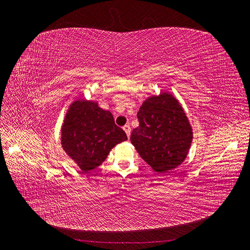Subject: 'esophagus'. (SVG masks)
<instances>
[{
  "label": "esophagus",
  "instance_id": "34e87169",
  "mask_svg": "<svg viewBox=\"0 0 250 250\" xmlns=\"http://www.w3.org/2000/svg\"><path fill=\"white\" fill-rule=\"evenodd\" d=\"M123 129H124V131L126 132L127 137L129 138V137H130V131H131V128H130V126H129V125H125V126L123 127Z\"/></svg>",
  "mask_w": 250,
  "mask_h": 250
}]
</instances>
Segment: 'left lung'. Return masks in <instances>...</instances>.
I'll use <instances>...</instances> for the list:
<instances>
[{
  "label": "left lung",
  "mask_w": 250,
  "mask_h": 250,
  "mask_svg": "<svg viewBox=\"0 0 250 250\" xmlns=\"http://www.w3.org/2000/svg\"><path fill=\"white\" fill-rule=\"evenodd\" d=\"M138 119L140 125L130 141L151 168L165 173L185 161L193 131L177 99L168 93L150 97L140 107Z\"/></svg>",
  "instance_id": "obj_1"
}]
</instances>
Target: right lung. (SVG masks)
Returning a JSON list of instances; mask_svg holds the SVG:
<instances>
[{
  "instance_id": "1",
  "label": "right lung",
  "mask_w": 250,
  "mask_h": 250,
  "mask_svg": "<svg viewBox=\"0 0 250 250\" xmlns=\"http://www.w3.org/2000/svg\"><path fill=\"white\" fill-rule=\"evenodd\" d=\"M127 140L108 110L95 101H74L62 127V146L83 172L100 166L117 144Z\"/></svg>"
}]
</instances>
